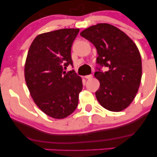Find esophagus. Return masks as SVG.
I'll list each match as a JSON object with an SVG mask.
<instances>
[{
  "label": "esophagus",
  "instance_id": "34e87169",
  "mask_svg": "<svg viewBox=\"0 0 157 157\" xmlns=\"http://www.w3.org/2000/svg\"><path fill=\"white\" fill-rule=\"evenodd\" d=\"M92 77H93V75H86V76H85V78L87 79V80H90V79H91Z\"/></svg>",
  "mask_w": 157,
  "mask_h": 157
}]
</instances>
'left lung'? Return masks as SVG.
<instances>
[{"instance_id": "obj_1", "label": "left lung", "mask_w": 157, "mask_h": 157, "mask_svg": "<svg viewBox=\"0 0 157 157\" xmlns=\"http://www.w3.org/2000/svg\"><path fill=\"white\" fill-rule=\"evenodd\" d=\"M97 48V61L109 68L96 71L100 81L95 93L104 109L114 112L128 107L136 97L142 78V60L134 41L117 27L97 23L80 32Z\"/></svg>"}]
</instances>
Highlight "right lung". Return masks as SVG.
I'll use <instances>...</instances> for the list:
<instances>
[{
  "label": "right lung",
  "mask_w": 157,
  "mask_h": 157,
  "mask_svg": "<svg viewBox=\"0 0 157 157\" xmlns=\"http://www.w3.org/2000/svg\"><path fill=\"white\" fill-rule=\"evenodd\" d=\"M79 29H63L40 34L27 54L24 76L30 95L48 116L63 119L78 105L82 78L75 71L66 73L72 65L71 48Z\"/></svg>",
  "instance_id": "obj_1"
}]
</instances>
